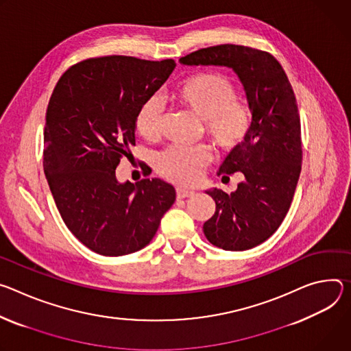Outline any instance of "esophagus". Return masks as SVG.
<instances>
[{
  "label": "esophagus",
  "mask_w": 351,
  "mask_h": 351,
  "mask_svg": "<svg viewBox=\"0 0 351 351\" xmlns=\"http://www.w3.org/2000/svg\"><path fill=\"white\" fill-rule=\"evenodd\" d=\"M177 198L178 199H185V198H191L195 195V192L193 191H188V189H184V188H177Z\"/></svg>",
  "instance_id": "34e87169"
}]
</instances>
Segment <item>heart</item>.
<instances>
[{
	"label": "heart",
	"mask_w": 351,
	"mask_h": 351,
	"mask_svg": "<svg viewBox=\"0 0 351 351\" xmlns=\"http://www.w3.org/2000/svg\"><path fill=\"white\" fill-rule=\"evenodd\" d=\"M171 99L185 111L204 121L206 136L221 150H232L248 136L252 127L250 106L237 96L231 77L216 71L191 73L171 89ZM135 128L146 141L162 136V104L156 99L143 101L135 114ZM210 159L205 146L184 149L173 146L158 156L156 171L165 178L189 185L195 182Z\"/></svg>",
	"instance_id": "heart-1"
}]
</instances>
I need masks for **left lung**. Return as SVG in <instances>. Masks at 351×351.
I'll list each match as a JSON object with an SVG mask.
<instances>
[{"label": "left lung", "mask_w": 351, "mask_h": 351, "mask_svg": "<svg viewBox=\"0 0 351 351\" xmlns=\"http://www.w3.org/2000/svg\"><path fill=\"white\" fill-rule=\"evenodd\" d=\"M180 62L231 68L247 93L251 131L217 173L223 182L234 173L244 180L231 193L206 191L216 210L205 221L204 232L209 243L226 251L254 248L282 224L301 173V124L293 88L279 61L252 47L213 46L181 57Z\"/></svg>", "instance_id": "1"}]
</instances>
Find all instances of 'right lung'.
Instances as JSON below:
<instances>
[{"label": "right lung", "mask_w": 351, "mask_h": 351, "mask_svg": "<svg viewBox=\"0 0 351 351\" xmlns=\"http://www.w3.org/2000/svg\"><path fill=\"white\" fill-rule=\"evenodd\" d=\"M174 60L127 56L84 60L66 69L49 101L45 174L72 234L104 256L146 247L176 201L160 178L121 184L120 160L135 146V114L167 81Z\"/></svg>", "instance_id": "add662e5"}]
</instances>
